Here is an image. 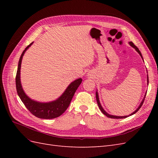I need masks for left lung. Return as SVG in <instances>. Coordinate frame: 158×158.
<instances>
[{"label": "left lung", "mask_w": 158, "mask_h": 158, "mask_svg": "<svg viewBox=\"0 0 158 158\" xmlns=\"http://www.w3.org/2000/svg\"><path fill=\"white\" fill-rule=\"evenodd\" d=\"M128 44H129V45H130L131 47H132L134 49H135V50L138 52V53H139V55H140V56H141V58L142 59V60H144V59H143V57H142V54H141V52H140V51H139V49H138V47H136V46H135V45H134V44L132 42V41H130V42H128ZM147 82H148H148H149V80H148V75H147ZM146 94H145V95H144V98H143V99H142V101L141 102V103H140V106H138V107L136 109V110H135V111H134L133 113H132L130 115H126V116H115V115H112V114H108L106 111H105V110L103 109V108L102 107V105H101V103H100V102H99V95H98V91H96V93H95V97H96V100H97V102H98V106H99V109L101 110L102 111V112L105 114V115H106L107 117H109V118H127V117H129V116H131V115H132V114H134L135 113H136L138 110L140 109V108L142 107V104H143V102H144V99H145V97H146Z\"/></svg>", "instance_id": "obj_1"}]
</instances>
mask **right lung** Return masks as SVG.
Masks as SVG:
<instances>
[{
	"label": "right lung",
	"instance_id": "1",
	"mask_svg": "<svg viewBox=\"0 0 158 158\" xmlns=\"http://www.w3.org/2000/svg\"><path fill=\"white\" fill-rule=\"evenodd\" d=\"M33 42L31 43L23 50L18 62V70L16 76V86L17 93L23 103L25 105L26 107L29 110L33 115L38 118L45 119L56 118L60 116L67 109L76 89H78L80 84L82 83V79L80 78L71 82L69 86L66 88L63 94L55 101L44 103L35 101V100L31 99L30 98L28 97L22 86L20 81V69L23 56L26 51L33 44Z\"/></svg>",
	"mask_w": 158,
	"mask_h": 158
}]
</instances>
